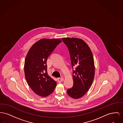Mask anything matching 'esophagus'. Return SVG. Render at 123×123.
<instances>
[{
  "mask_svg": "<svg viewBox=\"0 0 123 123\" xmlns=\"http://www.w3.org/2000/svg\"><path fill=\"white\" fill-rule=\"evenodd\" d=\"M57 80H58V82L59 83H61V82L63 81L64 79H63V78H58L57 79Z\"/></svg>",
  "mask_w": 123,
  "mask_h": 123,
  "instance_id": "34e87169",
  "label": "esophagus"
}]
</instances>
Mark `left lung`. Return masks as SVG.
<instances>
[{"label":"left lung","instance_id":"8db88e82","mask_svg":"<svg viewBox=\"0 0 123 123\" xmlns=\"http://www.w3.org/2000/svg\"><path fill=\"white\" fill-rule=\"evenodd\" d=\"M62 40L68 49L73 70V86L67 92L70 97L79 98L86 93L94 79L95 68L92 54L89 46L81 39L62 38Z\"/></svg>","mask_w":123,"mask_h":123}]
</instances>
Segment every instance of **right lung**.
<instances>
[{"mask_svg": "<svg viewBox=\"0 0 123 123\" xmlns=\"http://www.w3.org/2000/svg\"><path fill=\"white\" fill-rule=\"evenodd\" d=\"M61 43V39H41L31 48L26 55L24 68L26 81L40 96L49 95L56 86V82L48 74L47 61Z\"/></svg>", "mask_w": 123, "mask_h": 123, "instance_id": "right-lung-1", "label": "right lung"}]
</instances>
